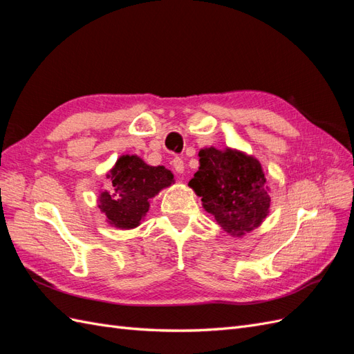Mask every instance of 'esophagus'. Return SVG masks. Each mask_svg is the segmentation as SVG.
I'll return each mask as SVG.
<instances>
[{"label":"esophagus","instance_id":"1","mask_svg":"<svg viewBox=\"0 0 354 354\" xmlns=\"http://www.w3.org/2000/svg\"><path fill=\"white\" fill-rule=\"evenodd\" d=\"M171 165H173V168L176 169V173H178V174H181L185 171V162H183V159L181 158H178V156H176L173 160H171Z\"/></svg>","mask_w":354,"mask_h":354}]
</instances>
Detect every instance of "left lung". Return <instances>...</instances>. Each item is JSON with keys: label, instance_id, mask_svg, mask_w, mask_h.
Returning a JSON list of instances; mask_svg holds the SVG:
<instances>
[{"label": "left lung", "instance_id": "obj_1", "mask_svg": "<svg viewBox=\"0 0 354 354\" xmlns=\"http://www.w3.org/2000/svg\"><path fill=\"white\" fill-rule=\"evenodd\" d=\"M199 162L189 186L220 226L238 236L260 226L269 212L270 196L259 160L232 149L221 152L207 147L199 152Z\"/></svg>", "mask_w": 354, "mask_h": 354}]
</instances>
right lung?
<instances>
[{"instance_id": "add662e5", "label": "right lung", "mask_w": 354, "mask_h": 354, "mask_svg": "<svg viewBox=\"0 0 354 354\" xmlns=\"http://www.w3.org/2000/svg\"><path fill=\"white\" fill-rule=\"evenodd\" d=\"M109 178L112 194L103 192L99 208L115 227L133 229L149 211V199L173 183L174 176L162 165L151 167L136 155H124L116 160Z\"/></svg>"}]
</instances>
